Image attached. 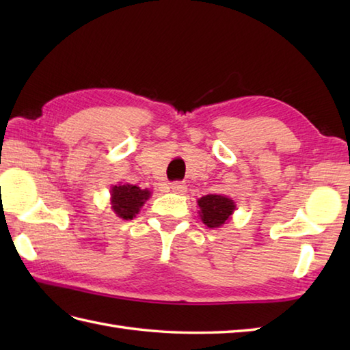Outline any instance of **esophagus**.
Masks as SVG:
<instances>
[{
    "instance_id": "esophagus-1",
    "label": "esophagus",
    "mask_w": 350,
    "mask_h": 350,
    "mask_svg": "<svg viewBox=\"0 0 350 350\" xmlns=\"http://www.w3.org/2000/svg\"><path fill=\"white\" fill-rule=\"evenodd\" d=\"M170 188H171V191L176 192V194H185V192H187V185H185L183 182H173Z\"/></svg>"
}]
</instances>
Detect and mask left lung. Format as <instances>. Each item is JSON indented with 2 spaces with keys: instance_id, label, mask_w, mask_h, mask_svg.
<instances>
[{
  "instance_id": "left-lung-1",
  "label": "left lung",
  "mask_w": 350,
  "mask_h": 350,
  "mask_svg": "<svg viewBox=\"0 0 350 350\" xmlns=\"http://www.w3.org/2000/svg\"><path fill=\"white\" fill-rule=\"evenodd\" d=\"M197 203L200 207V217L209 228H217L226 224L236 209L232 198L218 194L204 196L198 198Z\"/></svg>"
}]
</instances>
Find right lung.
Masks as SVG:
<instances>
[{
	"instance_id": "add662e5",
	"label": "right lung",
	"mask_w": 350,
	"mask_h": 350,
	"mask_svg": "<svg viewBox=\"0 0 350 350\" xmlns=\"http://www.w3.org/2000/svg\"><path fill=\"white\" fill-rule=\"evenodd\" d=\"M150 197V191L141 189L137 185L118 183L111 188V209L117 217L132 219Z\"/></svg>"
}]
</instances>
